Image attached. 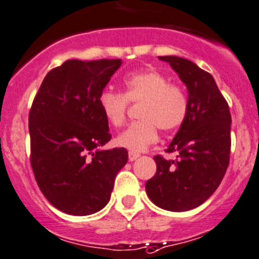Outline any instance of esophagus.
<instances>
[{
    "label": "esophagus",
    "mask_w": 259,
    "mask_h": 259,
    "mask_svg": "<svg viewBox=\"0 0 259 259\" xmlns=\"http://www.w3.org/2000/svg\"><path fill=\"white\" fill-rule=\"evenodd\" d=\"M129 160L130 162H133V160H135L137 159V158H139L140 157V154L139 153H135V152H129Z\"/></svg>",
    "instance_id": "esophagus-1"
}]
</instances>
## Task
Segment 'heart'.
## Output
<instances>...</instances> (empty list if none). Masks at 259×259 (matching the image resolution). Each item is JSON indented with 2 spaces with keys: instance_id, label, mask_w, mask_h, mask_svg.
Here are the masks:
<instances>
[{
  "instance_id": "heart-1",
  "label": "heart",
  "mask_w": 259,
  "mask_h": 259,
  "mask_svg": "<svg viewBox=\"0 0 259 259\" xmlns=\"http://www.w3.org/2000/svg\"><path fill=\"white\" fill-rule=\"evenodd\" d=\"M129 104H142L138 116L119 137L116 144L130 152H143L158 140V129L170 133L182 126L188 115L185 90L170 83L157 71H143L125 77L122 94L102 92L99 106L109 124L120 127L126 120Z\"/></svg>"
}]
</instances>
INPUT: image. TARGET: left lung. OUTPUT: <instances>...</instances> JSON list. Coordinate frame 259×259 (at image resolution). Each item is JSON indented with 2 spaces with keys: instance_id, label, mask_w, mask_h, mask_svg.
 <instances>
[{
  "instance_id": "obj_1",
  "label": "left lung",
  "mask_w": 259,
  "mask_h": 259,
  "mask_svg": "<svg viewBox=\"0 0 259 259\" xmlns=\"http://www.w3.org/2000/svg\"><path fill=\"white\" fill-rule=\"evenodd\" d=\"M169 63L188 91L187 119L167 153L177 159L155 155L157 172L145 183L149 199L169 211H187L204 204L219 187L230 159L229 105L209 72L175 55L159 57Z\"/></svg>"
}]
</instances>
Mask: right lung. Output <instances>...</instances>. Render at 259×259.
<instances>
[{"label": "right lung", "instance_id": "1", "mask_svg": "<svg viewBox=\"0 0 259 259\" xmlns=\"http://www.w3.org/2000/svg\"><path fill=\"white\" fill-rule=\"evenodd\" d=\"M121 59H69L45 76L29 112L30 163L48 201L71 215L109 202L127 150L100 147L111 139L99 96Z\"/></svg>", "mask_w": 259, "mask_h": 259}]
</instances>
